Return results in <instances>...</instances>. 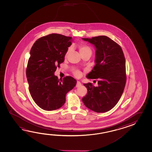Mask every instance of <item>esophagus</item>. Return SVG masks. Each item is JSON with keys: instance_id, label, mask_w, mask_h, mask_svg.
<instances>
[{"instance_id": "34e87169", "label": "esophagus", "mask_w": 152, "mask_h": 152, "mask_svg": "<svg viewBox=\"0 0 152 152\" xmlns=\"http://www.w3.org/2000/svg\"><path fill=\"white\" fill-rule=\"evenodd\" d=\"M81 86V84L80 82L77 81V84H76V87H80Z\"/></svg>"}]
</instances>
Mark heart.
<instances>
[{
	"label": "heart",
	"instance_id": "obj_1",
	"mask_svg": "<svg viewBox=\"0 0 152 152\" xmlns=\"http://www.w3.org/2000/svg\"><path fill=\"white\" fill-rule=\"evenodd\" d=\"M79 52H80V54H83V53H90L92 54V49H91V48L89 46L86 45L85 44L80 45L79 46ZM69 50H70V49L69 48L68 50L67 51L66 55L68 54V53L69 52ZM72 71L73 72V73L75 75V76H76V77H80L81 75V72L79 70L75 69V68H72Z\"/></svg>",
	"mask_w": 152,
	"mask_h": 152
}]
</instances>
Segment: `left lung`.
I'll list each match as a JSON object with an SVG mask.
<instances>
[{
    "mask_svg": "<svg viewBox=\"0 0 152 152\" xmlns=\"http://www.w3.org/2000/svg\"><path fill=\"white\" fill-rule=\"evenodd\" d=\"M83 39L96 48V64L86 77L96 79L98 86L84 84L87 93L82 100L90 110L105 113L116 105L123 94L126 80L125 57L121 46L106 36Z\"/></svg>",
    "mask_w": 152,
    "mask_h": 152,
    "instance_id": "left-lung-1",
    "label": "left lung"
}]
</instances>
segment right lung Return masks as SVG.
<instances>
[{
    "mask_svg": "<svg viewBox=\"0 0 152 152\" xmlns=\"http://www.w3.org/2000/svg\"><path fill=\"white\" fill-rule=\"evenodd\" d=\"M71 39L51 34L38 39L30 50L26 70L29 91L36 104L43 110L52 111L62 107L66 94L77 83L71 76L58 79L54 75L64 61Z\"/></svg>",
    "mask_w": 152,
    "mask_h": 152,
    "instance_id": "right-lung-1",
    "label": "right lung"
}]
</instances>
